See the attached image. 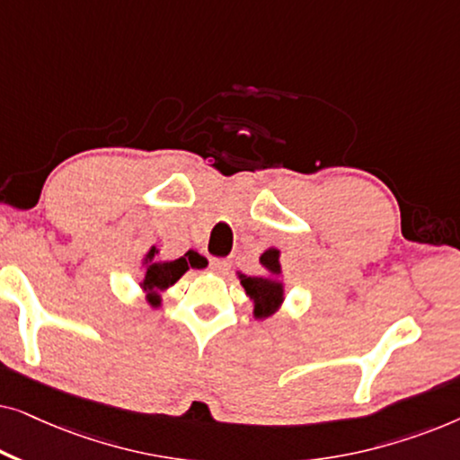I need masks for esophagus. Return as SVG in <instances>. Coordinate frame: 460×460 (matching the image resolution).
<instances>
[{"label":"esophagus","mask_w":460,"mask_h":460,"mask_svg":"<svg viewBox=\"0 0 460 460\" xmlns=\"http://www.w3.org/2000/svg\"><path fill=\"white\" fill-rule=\"evenodd\" d=\"M230 266H232L230 260H211V263H209V268L216 274H226L230 270Z\"/></svg>","instance_id":"1"}]
</instances>
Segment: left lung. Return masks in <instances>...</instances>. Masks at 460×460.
<instances>
[{"label":"left lung","instance_id":"1","mask_svg":"<svg viewBox=\"0 0 460 460\" xmlns=\"http://www.w3.org/2000/svg\"><path fill=\"white\" fill-rule=\"evenodd\" d=\"M280 251L279 249H268L263 251L260 261L261 266L268 270L270 276H247L238 274V280L244 288V293L253 299V316L255 318H268L274 312H279V307L285 301V287L279 280L280 276Z\"/></svg>","mask_w":460,"mask_h":460}]
</instances>
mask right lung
Instances as JSON below:
<instances>
[{
    "mask_svg": "<svg viewBox=\"0 0 460 460\" xmlns=\"http://www.w3.org/2000/svg\"><path fill=\"white\" fill-rule=\"evenodd\" d=\"M159 251L156 247H150V251L144 257V263H146V272H144V280L140 282L142 291H146V299L150 305H161V291H165L172 285H175L181 276L186 274L188 263L190 266H197V260L194 257H180V260L173 261H155V257Z\"/></svg>",
    "mask_w": 460,
    "mask_h": 460,
    "instance_id": "1",
    "label": "right lung"
}]
</instances>
